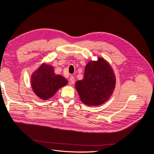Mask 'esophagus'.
<instances>
[{"label": "esophagus", "instance_id": "obj_1", "mask_svg": "<svg viewBox=\"0 0 154 154\" xmlns=\"http://www.w3.org/2000/svg\"><path fill=\"white\" fill-rule=\"evenodd\" d=\"M69 80H70V83H71V84H74V82H75V80H74V76H71V77H70Z\"/></svg>", "mask_w": 154, "mask_h": 154}]
</instances>
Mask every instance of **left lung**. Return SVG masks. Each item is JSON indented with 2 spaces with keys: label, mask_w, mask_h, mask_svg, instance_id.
I'll list each match as a JSON object with an SVG mask.
<instances>
[{
  "label": "left lung",
  "mask_w": 154,
  "mask_h": 154,
  "mask_svg": "<svg viewBox=\"0 0 154 154\" xmlns=\"http://www.w3.org/2000/svg\"><path fill=\"white\" fill-rule=\"evenodd\" d=\"M116 86L113 69L103 58L90 61L85 66L83 79L75 87L83 103L97 106L104 103L112 94Z\"/></svg>",
  "instance_id": "left-lung-1"
}]
</instances>
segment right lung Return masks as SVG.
Wrapping results in <instances>:
<instances>
[{
	"label": "right lung",
	"mask_w": 154,
	"mask_h": 154,
	"mask_svg": "<svg viewBox=\"0 0 154 154\" xmlns=\"http://www.w3.org/2000/svg\"><path fill=\"white\" fill-rule=\"evenodd\" d=\"M31 82L35 94L42 100H47L59 88L66 85L68 81L62 76L55 74L52 66L43 63L32 72Z\"/></svg>",
	"instance_id": "1"
}]
</instances>
